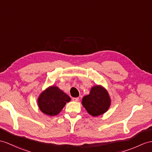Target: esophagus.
Instances as JSON below:
<instances>
[{"instance_id": "obj_1", "label": "esophagus", "mask_w": 152, "mask_h": 152, "mask_svg": "<svg viewBox=\"0 0 152 152\" xmlns=\"http://www.w3.org/2000/svg\"><path fill=\"white\" fill-rule=\"evenodd\" d=\"M73 101H75V102H78L79 101V97H73L72 98Z\"/></svg>"}]
</instances>
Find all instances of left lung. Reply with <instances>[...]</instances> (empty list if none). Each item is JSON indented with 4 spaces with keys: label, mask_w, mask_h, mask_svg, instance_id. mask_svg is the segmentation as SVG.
<instances>
[{
    "label": "left lung",
    "mask_w": 152,
    "mask_h": 152,
    "mask_svg": "<svg viewBox=\"0 0 152 152\" xmlns=\"http://www.w3.org/2000/svg\"><path fill=\"white\" fill-rule=\"evenodd\" d=\"M82 104L89 114L97 117L108 110L111 100L106 89L97 85L91 88L90 94L83 98Z\"/></svg>",
    "instance_id": "1"
}]
</instances>
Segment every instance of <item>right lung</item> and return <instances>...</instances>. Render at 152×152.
I'll list each match as a JSON object with an SVG mask.
<instances>
[{"label": "right lung", "mask_w": 152, "mask_h": 152, "mask_svg": "<svg viewBox=\"0 0 152 152\" xmlns=\"http://www.w3.org/2000/svg\"><path fill=\"white\" fill-rule=\"evenodd\" d=\"M71 99L58 87L50 86L43 91L38 98V106L40 111L50 116H55L61 112L66 102Z\"/></svg>", "instance_id": "right-lung-1"}]
</instances>
